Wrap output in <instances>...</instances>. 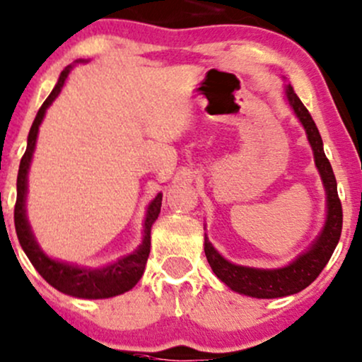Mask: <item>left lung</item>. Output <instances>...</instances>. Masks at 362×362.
Instances as JSON below:
<instances>
[{
	"mask_svg": "<svg viewBox=\"0 0 362 362\" xmlns=\"http://www.w3.org/2000/svg\"><path fill=\"white\" fill-rule=\"evenodd\" d=\"M284 93H286L288 103L307 132L308 142L313 148L315 165L327 193V216L320 235L313 240L307 252L300 254L290 264L278 267V269H257V267L232 264L220 256L218 250L205 237L208 264L211 266L216 278L227 284L230 290L240 295L252 296V298H281V296L295 295L305 290L308 284L315 281L329 259L332 257L342 232V205L337 194V181H335L332 165L325 157L324 142L318 134L315 122L296 93L293 91L291 84H288Z\"/></svg>",
	"mask_w": 362,
	"mask_h": 362,
	"instance_id": "left-lung-1",
	"label": "left lung"
}]
</instances>
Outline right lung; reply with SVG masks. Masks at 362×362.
Masks as SVG:
<instances>
[{
	"mask_svg": "<svg viewBox=\"0 0 362 362\" xmlns=\"http://www.w3.org/2000/svg\"><path fill=\"white\" fill-rule=\"evenodd\" d=\"M72 69V66H67L59 76L57 84L52 89L49 98L44 101V105L38 110L35 120L30 129L27 151L20 160L18 177H16V203H15V228L18 235L21 249L25 250L27 257L30 259L33 267L38 271V274L45 279L50 286L55 290L66 293V295L76 296V298H112V296L122 295V293L132 290L139 279L142 278L146 262L151 252V228L152 223L160 214V205H163V194H157L152 199L147 208L146 222H144V240L139 245L137 250L129 254V256L118 259L113 264L100 267V269H89V267H79L69 262L55 261L38 247L35 237H33L32 228L25 214V198H27V177L30 163H32L33 151H35L38 127L44 120L47 108L52 105V101L59 96L61 89L66 83L67 76Z\"/></svg>",
	"mask_w": 362,
	"mask_h": 362,
	"instance_id": "add662e5",
	"label": "right lung"
}]
</instances>
